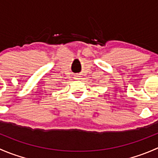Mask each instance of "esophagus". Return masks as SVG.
Masks as SVG:
<instances>
[{"instance_id": "1", "label": "esophagus", "mask_w": 158, "mask_h": 158, "mask_svg": "<svg viewBox=\"0 0 158 158\" xmlns=\"http://www.w3.org/2000/svg\"><path fill=\"white\" fill-rule=\"evenodd\" d=\"M79 76H75V79H79Z\"/></svg>"}]
</instances>
